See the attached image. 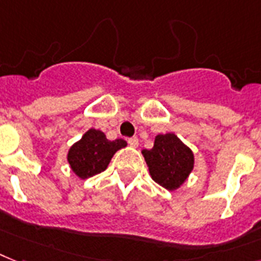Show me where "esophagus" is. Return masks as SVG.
<instances>
[{"mask_svg":"<svg viewBox=\"0 0 261 261\" xmlns=\"http://www.w3.org/2000/svg\"><path fill=\"white\" fill-rule=\"evenodd\" d=\"M128 143H129V145H130V147L136 148L137 145H139V139H137V137H130V139L128 140Z\"/></svg>","mask_w":261,"mask_h":261,"instance_id":"1","label":"esophagus"}]
</instances>
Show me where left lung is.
Wrapping results in <instances>:
<instances>
[{
	"label": "left lung",
	"mask_w": 261,
	"mask_h": 261,
	"mask_svg": "<svg viewBox=\"0 0 261 261\" xmlns=\"http://www.w3.org/2000/svg\"><path fill=\"white\" fill-rule=\"evenodd\" d=\"M152 179L167 191L182 185L195 166V156L189 147L174 133L158 135L151 149L141 151Z\"/></svg>",
	"instance_id": "left-lung-1"
}]
</instances>
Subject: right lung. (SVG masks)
Segmentation results:
<instances>
[{
	"instance_id": "1",
	"label": "right lung",
	"mask_w": 261,
	"mask_h": 261,
	"mask_svg": "<svg viewBox=\"0 0 261 261\" xmlns=\"http://www.w3.org/2000/svg\"><path fill=\"white\" fill-rule=\"evenodd\" d=\"M124 147H126V141L122 139L110 141L102 130L92 128L70 147L68 162L79 178H90L106 170L113 155Z\"/></svg>"
}]
</instances>
